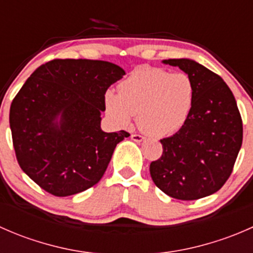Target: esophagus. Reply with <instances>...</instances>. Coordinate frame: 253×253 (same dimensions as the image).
Listing matches in <instances>:
<instances>
[{
    "mask_svg": "<svg viewBox=\"0 0 253 253\" xmlns=\"http://www.w3.org/2000/svg\"><path fill=\"white\" fill-rule=\"evenodd\" d=\"M131 139H132V141H134V142L139 143V142L144 141V137H143V136H141V134H137V133H132V134H131Z\"/></svg>",
    "mask_w": 253,
    "mask_h": 253,
    "instance_id": "esophagus-1",
    "label": "esophagus"
}]
</instances>
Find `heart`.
<instances>
[{"label":"heart","mask_w":253,"mask_h":253,"mask_svg":"<svg viewBox=\"0 0 253 253\" xmlns=\"http://www.w3.org/2000/svg\"><path fill=\"white\" fill-rule=\"evenodd\" d=\"M195 86L186 73L157 67L137 70L119 85V94H105L106 111L119 126H128L138 116L145 133L165 137L177 132L193 108Z\"/></svg>","instance_id":"b5f03b06"}]
</instances>
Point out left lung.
<instances>
[{"instance_id":"1","label":"left lung","mask_w":253,"mask_h":253,"mask_svg":"<svg viewBox=\"0 0 253 253\" xmlns=\"http://www.w3.org/2000/svg\"><path fill=\"white\" fill-rule=\"evenodd\" d=\"M190 76L193 108L186 124L160 139L163 155L150 164L155 185L170 197L193 201L213 195L233 171L242 144L236 100L220 76L190 58L163 60Z\"/></svg>"}]
</instances>
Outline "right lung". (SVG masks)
I'll list each match as a JSON object with an SVG mask.
<instances>
[{
  "label": "right lung",
  "mask_w": 253,
  "mask_h": 253,
  "mask_svg": "<svg viewBox=\"0 0 253 253\" xmlns=\"http://www.w3.org/2000/svg\"><path fill=\"white\" fill-rule=\"evenodd\" d=\"M126 75L99 60H53L32 73L9 110L18 164L57 197L83 192L100 181L126 131L104 132L109 86Z\"/></svg>",
  "instance_id": "obj_1"
}]
</instances>
